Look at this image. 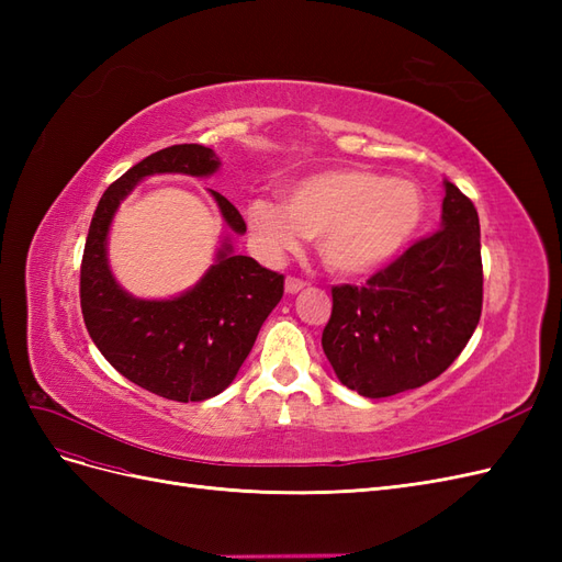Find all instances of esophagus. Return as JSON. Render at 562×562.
<instances>
[{
    "label": "esophagus",
    "instance_id": "obj_1",
    "mask_svg": "<svg viewBox=\"0 0 562 562\" xmlns=\"http://www.w3.org/2000/svg\"><path fill=\"white\" fill-rule=\"evenodd\" d=\"M304 285H307V283H304L302 279H297V277H288V279H285V293H288V295H295V293H300V291H302Z\"/></svg>",
    "mask_w": 562,
    "mask_h": 562
}]
</instances>
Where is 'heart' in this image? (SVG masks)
Segmentation results:
<instances>
[{
	"label": "heart",
	"instance_id": "heart-1",
	"mask_svg": "<svg viewBox=\"0 0 562 562\" xmlns=\"http://www.w3.org/2000/svg\"><path fill=\"white\" fill-rule=\"evenodd\" d=\"M424 196L403 178L333 168L288 184L281 203L255 199L248 225L269 255L316 239L318 260L337 277L370 274L391 262L422 223Z\"/></svg>",
	"mask_w": 562,
	"mask_h": 562
}]
</instances>
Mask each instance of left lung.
Returning a JSON list of instances; mask_svg holds the SVG:
<instances>
[{
	"instance_id": "obj_1",
	"label": "left lung",
	"mask_w": 562,
	"mask_h": 562,
	"mask_svg": "<svg viewBox=\"0 0 562 562\" xmlns=\"http://www.w3.org/2000/svg\"><path fill=\"white\" fill-rule=\"evenodd\" d=\"M483 310L479 213L446 180L440 229L366 285H335L321 345L337 380L366 398L417 389L446 372Z\"/></svg>"
}]
</instances>
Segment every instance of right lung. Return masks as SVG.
<instances>
[{"label": "right lung", "mask_w": 562, "mask_h": 562, "mask_svg": "<svg viewBox=\"0 0 562 562\" xmlns=\"http://www.w3.org/2000/svg\"><path fill=\"white\" fill-rule=\"evenodd\" d=\"M217 166L211 147L171 145L128 168L98 201L81 258V314L95 347L126 380L178 403L206 401L232 384L265 318L283 297V274L234 255L225 239L215 265L190 291L171 300H140L112 277L108 232L119 203L143 178H206ZM211 194L227 227L244 234L241 213L223 194Z\"/></svg>", "instance_id": "1"}]
</instances>
